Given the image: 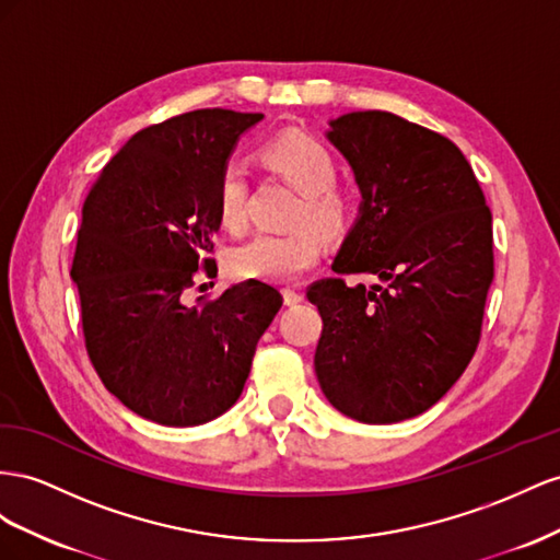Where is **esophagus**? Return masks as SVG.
<instances>
[{"label": "esophagus", "mask_w": 560, "mask_h": 560, "mask_svg": "<svg viewBox=\"0 0 560 560\" xmlns=\"http://www.w3.org/2000/svg\"><path fill=\"white\" fill-rule=\"evenodd\" d=\"M281 293H283V302H285V305H289V307H293V305H298V302L305 300V295H302V293L295 291V289H291V285H285V289H283Z\"/></svg>", "instance_id": "obj_1"}]
</instances>
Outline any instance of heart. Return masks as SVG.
Here are the masks:
<instances>
[{
    "label": "heart",
    "mask_w": 560,
    "mask_h": 560,
    "mask_svg": "<svg viewBox=\"0 0 560 560\" xmlns=\"http://www.w3.org/2000/svg\"><path fill=\"white\" fill-rule=\"evenodd\" d=\"M265 162L279 171L300 195L293 232H262L230 253V269L238 279L293 281L322 258V235L340 234L351 215V199L345 189L332 185L335 159L330 150L312 136L283 133L262 148ZM248 183L238 164H228L218 183V218L228 232H244Z\"/></svg>",
    "instance_id": "b5f03b06"
}]
</instances>
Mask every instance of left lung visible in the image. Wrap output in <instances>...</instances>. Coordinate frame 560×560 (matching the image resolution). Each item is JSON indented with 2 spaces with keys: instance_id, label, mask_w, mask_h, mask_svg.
<instances>
[{
  "instance_id": "left-lung-1",
  "label": "left lung",
  "mask_w": 560,
  "mask_h": 560,
  "mask_svg": "<svg viewBox=\"0 0 560 560\" xmlns=\"http://www.w3.org/2000/svg\"><path fill=\"white\" fill-rule=\"evenodd\" d=\"M328 140L354 168L357 225L307 298L322 314L314 371L347 418L392 424L434 406L481 340L492 215L453 140L392 112H349ZM345 273L382 284L347 287Z\"/></svg>"
}]
</instances>
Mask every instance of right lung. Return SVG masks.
Segmentation results:
<instances>
[{"label": "right lung", "instance_id": "add662e5", "mask_svg": "<svg viewBox=\"0 0 560 560\" xmlns=\"http://www.w3.org/2000/svg\"><path fill=\"white\" fill-rule=\"evenodd\" d=\"M260 119L213 107L152 124L109 159L84 201L70 275L86 354L107 392L156 424L195 427L232 408L283 305L255 279L187 305L199 271H218L220 173Z\"/></svg>", "mask_w": 560, "mask_h": 560}]
</instances>
